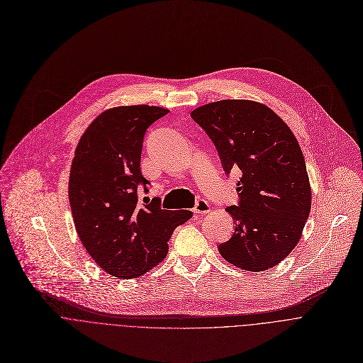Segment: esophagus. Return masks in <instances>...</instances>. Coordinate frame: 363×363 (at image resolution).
I'll list each match as a JSON object with an SVG mask.
<instances>
[{"instance_id": "1", "label": "esophagus", "mask_w": 363, "mask_h": 363, "mask_svg": "<svg viewBox=\"0 0 363 363\" xmlns=\"http://www.w3.org/2000/svg\"><path fill=\"white\" fill-rule=\"evenodd\" d=\"M209 211H211V206L205 199H198L195 202V206H194L195 213H208Z\"/></svg>"}]
</instances>
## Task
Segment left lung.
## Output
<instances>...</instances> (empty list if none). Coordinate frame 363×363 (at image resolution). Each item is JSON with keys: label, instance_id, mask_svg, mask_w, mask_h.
<instances>
[{"label": "left lung", "instance_id": "8db88e82", "mask_svg": "<svg viewBox=\"0 0 363 363\" xmlns=\"http://www.w3.org/2000/svg\"><path fill=\"white\" fill-rule=\"evenodd\" d=\"M213 143L226 175L239 169L238 205L226 211L233 233L218 251L229 264L267 271L296 247L311 211V186L301 147L268 106L244 99L202 105L191 113Z\"/></svg>", "mask_w": 363, "mask_h": 363}]
</instances>
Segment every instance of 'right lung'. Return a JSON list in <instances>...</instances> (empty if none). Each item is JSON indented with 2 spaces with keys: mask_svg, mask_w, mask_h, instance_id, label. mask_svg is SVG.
<instances>
[{
  "mask_svg": "<svg viewBox=\"0 0 363 363\" xmlns=\"http://www.w3.org/2000/svg\"><path fill=\"white\" fill-rule=\"evenodd\" d=\"M169 111L160 106H116L95 118L79 140L71 165L68 196L74 223L91 258L112 277L138 278L168 254L174 229L191 211L144 203L147 181L140 168L145 131Z\"/></svg>",
  "mask_w": 363,
  "mask_h": 363,
  "instance_id": "right-lung-1",
  "label": "right lung"
}]
</instances>
